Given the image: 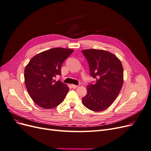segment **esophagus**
<instances>
[{
	"label": "esophagus",
	"instance_id": "esophagus-1",
	"mask_svg": "<svg viewBox=\"0 0 151 151\" xmlns=\"http://www.w3.org/2000/svg\"><path fill=\"white\" fill-rule=\"evenodd\" d=\"M71 86H72V88H74V89H76V88H77V87H78V86H76V85H74V84H72Z\"/></svg>",
	"mask_w": 151,
	"mask_h": 151
}]
</instances>
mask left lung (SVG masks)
Returning a JSON list of instances; mask_svg holds the SVG:
<instances>
[{
	"label": "left lung",
	"mask_w": 151,
	"mask_h": 151,
	"mask_svg": "<svg viewBox=\"0 0 151 151\" xmlns=\"http://www.w3.org/2000/svg\"><path fill=\"white\" fill-rule=\"evenodd\" d=\"M88 60L90 76L95 83L87 86L83 98L84 106L94 111H101L110 106L119 94L123 83L121 61L115 55L102 50H82Z\"/></svg>",
	"instance_id": "8db88e82"
}]
</instances>
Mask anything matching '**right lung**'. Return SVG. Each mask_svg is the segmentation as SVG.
Returning a JSON list of instances; mask_svg holds the SVG:
<instances>
[{
  "mask_svg": "<svg viewBox=\"0 0 151 151\" xmlns=\"http://www.w3.org/2000/svg\"><path fill=\"white\" fill-rule=\"evenodd\" d=\"M74 50L54 48L32 58L24 69V83L33 101L41 108L50 109L64 100L69 88L53 78L61 75L62 63Z\"/></svg>",
  "mask_w": 151,
  "mask_h": 151,
  "instance_id": "obj_1",
  "label": "right lung"
}]
</instances>
